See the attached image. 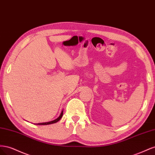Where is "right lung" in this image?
<instances>
[{
	"label": "right lung",
	"mask_w": 155,
	"mask_h": 155,
	"mask_svg": "<svg viewBox=\"0 0 155 155\" xmlns=\"http://www.w3.org/2000/svg\"><path fill=\"white\" fill-rule=\"evenodd\" d=\"M63 114V109L61 110V112L60 115L59 116V117L58 118H56L54 120L50 121H48V122H44V123H39V124H36V125H50V124H55L56 122H58V121H59L61 120V118H62Z\"/></svg>",
	"instance_id": "obj_1"
}]
</instances>
